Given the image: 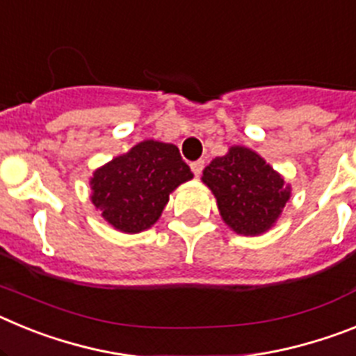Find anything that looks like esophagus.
I'll use <instances>...</instances> for the list:
<instances>
[{"label":"esophagus","mask_w":356,"mask_h":356,"mask_svg":"<svg viewBox=\"0 0 356 356\" xmlns=\"http://www.w3.org/2000/svg\"><path fill=\"white\" fill-rule=\"evenodd\" d=\"M203 165H205V162H203V160H196V162L191 163V169H193L194 176L201 175V171H203Z\"/></svg>","instance_id":"34e87169"}]
</instances>
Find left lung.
<instances>
[{"mask_svg": "<svg viewBox=\"0 0 356 356\" xmlns=\"http://www.w3.org/2000/svg\"><path fill=\"white\" fill-rule=\"evenodd\" d=\"M221 219L232 232L257 237L273 228L291 200L292 188L271 163L246 146H232L203 169Z\"/></svg>", "mask_w": 356, "mask_h": 356, "instance_id": "left-lung-1", "label": "left lung"}]
</instances>
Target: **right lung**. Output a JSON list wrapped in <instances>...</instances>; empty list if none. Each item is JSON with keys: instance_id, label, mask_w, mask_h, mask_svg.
<instances>
[{"instance_id": "add662e5", "label": "right lung", "mask_w": 356, "mask_h": 356, "mask_svg": "<svg viewBox=\"0 0 356 356\" xmlns=\"http://www.w3.org/2000/svg\"><path fill=\"white\" fill-rule=\"evenodd\" d=\"M193 180L175 144L147 139L103 163L90 176V201L122 234H140L159 221L172 191Z\"/></svg>"}]
</instances>
